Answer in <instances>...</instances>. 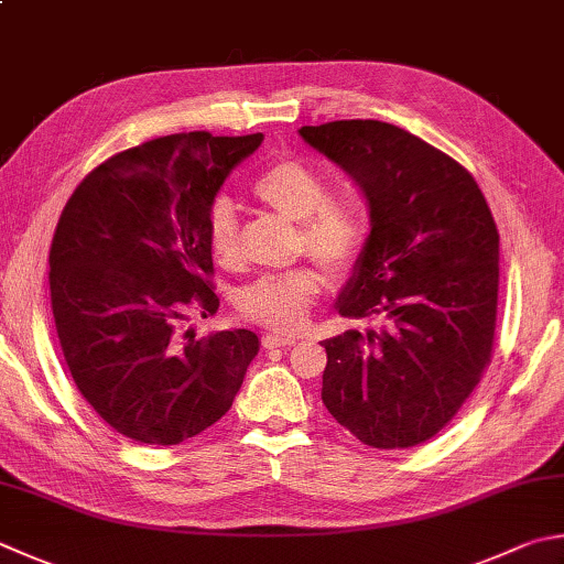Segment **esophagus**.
Returning a JSON list of instances; mask_svg holds the SVG:
<instances>
[{
	"label": "esophagus",
	"instance_id": "1",
	"mask_svg": "<svg viewBox=\"0 0 564 564\" xmlns=\"http://www.w3.org/2000/svg\"><path fill=\"white\" fill-rule=\"evenodd\" d=\"M296 341H300L296 336H280V334H264L262 336L264 348H286V346H294Z\"/></svg>",
	"mask_w": 564,
	"mask_h": 564
}]
</instances>
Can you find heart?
<instances>
[{"instance_id": "b5f03b06", "label": "heart", "mask_w": 564, "mask_h": 564, "mask_svg": "<svg viewBox=\"0 0 564 564\" xmlns=\"http://www.w3.org/2000/svg\"><path fill=\"white\" fill-rule=\"evenodd\" d=\"M252 196L274 214L300 223L296 246L332 272H348L368 248L370 216L356 198L332 196L328 178L294 156L272 162L252 182ZM206 242L226 270L242 268L240 223L228 200H216L206 216ZM324 292V278L312 264L262 274L238 294L240 314L260 326L294 334L306 324Z\"/></svg>"}]
</instances>
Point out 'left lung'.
<instances>
[{"instance_id":"1","label":"left lung","mask_w":564,"mask_h":564,"mask_svg":"<svg viewBox=\"0 0 564 564\" xmlns=\"http://www.w3.org/2000/svg\"><path fill=\"white\" fill-rule=\"evenodd\" d=\"M300 134L360 186L373 226L336 306L378 326L322 341V400L368 447H414L447 427L491 364V208L456 159L395 124L336 120Z\"/></svg>"}]
</instances>
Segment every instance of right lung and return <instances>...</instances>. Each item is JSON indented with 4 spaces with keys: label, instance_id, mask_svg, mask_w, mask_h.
Wrapping results in <instances>:
<instances>
[{
    "label": "right lung",
    "instance_id": "1",
    "mask_svg": "<svg viewBox=\"0 0 564 564\" xmlns=\"http://www.w3.org/2000/svg\"><path fill=\"white\" fill-rule=\"evenodd\" d=\"M262 134H166L117 152L83 178L48 252L63 358L88 405L122 437L172 447L232 405L260 341L248 328L204 338L214 316L206 216Z\"/></svg>",
    "mask_w": 564,
    "mask_h": 564
}]
</instances>
